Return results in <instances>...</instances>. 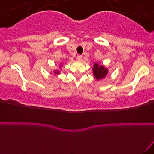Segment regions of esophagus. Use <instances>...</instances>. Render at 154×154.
Instances as JSON below:
<instances>
[{"label":"esophagus","mask_w":154,"mask_h":154,"mask_svg":"<svg viewBox=\"0 0 154 154\" xmlns=\"http://www.w3.org/2000/svg\"><path fill=\"white\" fill-rule=\"evenodd\" d=\"M77 59L78 60V61H81V60L82 59V55H77Z\"/></svg>","instance_id":"esophagus-1"}]
</instances>
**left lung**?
Here are the masks:
<instances>
[{
  "label": "left lung",
  "mask_w": 154,
  "mask_h": 154,
  "mask_svg": "<svg viewBox=\"0 0 154 154\" xmlns=\"http://www.w3.org/2000/svg\"><path fill=\"white\" fill-rule=\"evenodd\" d=\"M93 74L95 78L100 79L106 75L107 69L103 66H99L98 63H95L93 66Z\"/></svg>",
  "instance_id": "left-lung-1"
}]
</instances>
